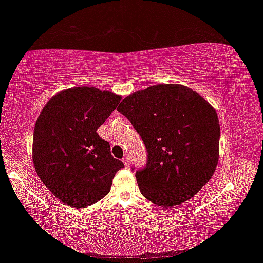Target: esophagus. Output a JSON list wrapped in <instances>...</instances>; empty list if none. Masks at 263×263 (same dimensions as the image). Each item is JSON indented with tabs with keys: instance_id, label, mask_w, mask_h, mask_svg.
<instances>
[{
	"instance_id": "obj_1",
	"label": "esophagus",
	"mask_w": 263,
	"mask_h": 263,
	"mask_svg": "<svg viewBox=\"0 0 263 263\" xmlns=\"http://www.w3.org/2000/svg\"><path fill=\"white\" fill-rule=\"evenodd\" d=\"M123 162H124V164H125V167L130 166V160H128V158H124L123 159Z\"/></svg>"
}]
</instances>
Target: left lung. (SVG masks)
I'll return each mask as SVG.
<instances>
[{
    "instance_id": "8db88e82",
    "label": "left lung",
    "mask_w": 263,
    "mask_h": 263,
    "mask_svg": "<svg viewBox=\"0 0 263 263\" xmlns=\"http://www.w3.org/2000/svg\"><path fill=\"white\" fill-rule=\"evenodd\" d=\"M147 149V166L136 172L140 193L155 205H180L213 175L220 126L213 106L185 86L155 84L126 96L117 108Z\"/></svg>"
}]
</instances>
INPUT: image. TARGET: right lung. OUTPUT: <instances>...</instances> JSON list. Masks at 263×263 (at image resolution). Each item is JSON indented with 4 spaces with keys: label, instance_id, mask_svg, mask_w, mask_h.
I'll use <instances>...</instances> for the list:
<instances>
[{
    "label": "right lung",
    "instance_id": "right-lung-1",
    "mask_svg": "<svg viewBox=\"0 0 263 263\" xmlns=\"http://www.w3.org/2000/svg\"><path fill=\"white\" fill-rule=\"evenodd\" d=\"M122 100L95 87H74L52 96L35 122L32 161L39 179L66 205L90 206L109 194L124 167L97 135Z\"/></svg>",
    "mask_w": 263,
    "mask_h": 263
}]
</instances>
